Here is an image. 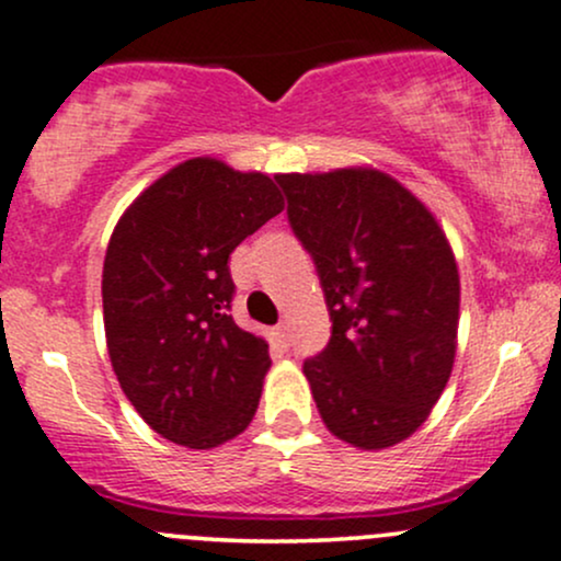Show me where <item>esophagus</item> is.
Listing matches in <instances>:
<instances>
[{
	"label": "esophagus",
	"mask_w": 561,
	"mask_h": 561,
	"mask_svg": "<svg viewBox=\"0 0 561 561\" xmlns=\"http://www.w3.org/2000/svg\"><path fill=\"white\" fill-rule=\"evenodd\" d=\"M274 335H276V341L282 343V346H290V324L287 322H279L276 324V330H274Z\"/></svg>",
	"instance_id": "34e87169"
}]
</instances>
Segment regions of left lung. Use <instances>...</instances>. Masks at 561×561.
Here are the masks:
<instances>
[{
  "label": "left lung",
  "instance_id": "8db88e82",
  "mask_svg": "<svg viewBox=\"0 0 561 561\" xmlns=\"http://www.w3.org/2000/svg\"><path fill=\"white\" fill-rule=\"evenodd\" d=\"M276 181L332 319L330 343L304 362L319 415L359 450L399 445L453 373L460 279L450 242L428 207L380 170Z\"/></svg>",
  "mask_w": 561,
  "mask_h": 561
}]
</instances>
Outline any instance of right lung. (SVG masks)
Here are the masks:
<instances>
[{"label": "right lung", "instance_id": "add662e5", "mask_svg": "<svg viewBox=\"0 0 561 561\" xmlns=\"http://www.w3.org/2000/svg\"><path fill=\"white\" fill-rule=\"evenodd\" d=\"M285 210L263 172L175 164L127 207L103 261V324L122 391L175 445L210 450L250 426L268 343L229 313V255Z\"/></svg>", "mask_w": 561, "mask_h": 561}]
</instances>
